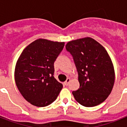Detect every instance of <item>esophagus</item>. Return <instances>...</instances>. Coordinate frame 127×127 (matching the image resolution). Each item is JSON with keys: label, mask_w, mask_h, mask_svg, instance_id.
<instances>
[{"label": "esophagus", "mask_w": 127, "mask_h": 127, "mask_svg": "<svg viewBox=\"0 0 127 127\" xmlns=\"http://www.w3.org/2000/svg\"><path fill=\"white\" fill-rule=\"evenodd\" d=\"M70 81V78H68L67 79H66V80L64 82V84L65 85V86H68V84H69Z\"/></svg>", "instance_id": "1"}]
</instances>
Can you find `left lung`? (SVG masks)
<instances>
[{
  "instance_id": "obj_1",
  "label": "left lung",
  "mask_w": 127,
  "mask_h": 127,
  "mask_svg": "<svg viewBox=\"0 0 127 127\" xmlns=\"http://www.w3.org/2000/svg\"><path fill=\"white\" fill-rule=\"evenodd\" d=\"M66 49L78 74L79 88L72 92L76 101L88 107L103 102L115 82L114 67L105 49L94 39L84 37L68 42Z\"/></svg>"
}]
</instances>
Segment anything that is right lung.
Listing matches in <instances>:
<instances>
[{
    "mask_svg": "<svg viewBox=\"0 0 127 127\" xmlns=\"http://www.w3.org/2000/svg\"><path fill=\"white\" fill-rule=\"evenodd\" d=\"M64 46V42L38 39L23 50L17 61L16 84L25 99L33 105L47 106L63 88L53 75L54 63Z\"/></svg>",
    "mask_w": 127,
    "mask_h": 127,
    "instance_id": "add662e5",
    "label": "right lung"
}]
</instances>
